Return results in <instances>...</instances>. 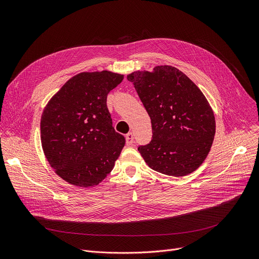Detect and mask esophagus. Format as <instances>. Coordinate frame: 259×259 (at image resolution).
<instances>
[{
    "label": "esophagus",
    "mask_w": 259,
    "mask_h": 259,
    "mask_svg": "<svg viewBox=\"0 0 259 259\" xmlns=\"http://www.w3.org/2000/svg\"><path fill=\"white\" fill-rule=\"evenodd\" d=\"M126 143L128 146H131L134 143V135L132 132H129L126 134Z\"/></svg>",
    "instance_id": "obj_1"
}]
</instances>
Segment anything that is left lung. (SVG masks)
I'll return each instance as SVG.
<instances>
[{"instance_id": "8db88e82", "label": "left lung", "mask_w": 259, "mask_h": 259, "mask_svg": "<svg viewBox=\"0 0 259 259\" xmlns=\"http://www.w3.org/2000/svg\"><path fill=\"white\" fill-rule=\"evenodd\" d=\"M151 118L152 140L139 147L151 169L171 176L195 171L206 159L215 135V118L205 95L172 66L127 76Z\"/></svg>"}]
</instances>
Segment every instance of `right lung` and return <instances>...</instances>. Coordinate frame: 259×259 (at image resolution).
Segmentation results:
<instances>
[{"label": "right lung", "mask_w": 259, "mask_h": 259, "mask_svg": "<svg viewBox=\"0 0 259 259\" xmlns=\"http://www.w3.org/2000/svg\"><path fill=\"white\" fill-rule=\"evenodd\" d=\"M124 78L110 71L79 73L61 88L40 119L47 160L71 185L92 187L110 173L124 148L112 126L107 95Z\"/></svg>", "instance_id": "obj_1"}]
</instances>
